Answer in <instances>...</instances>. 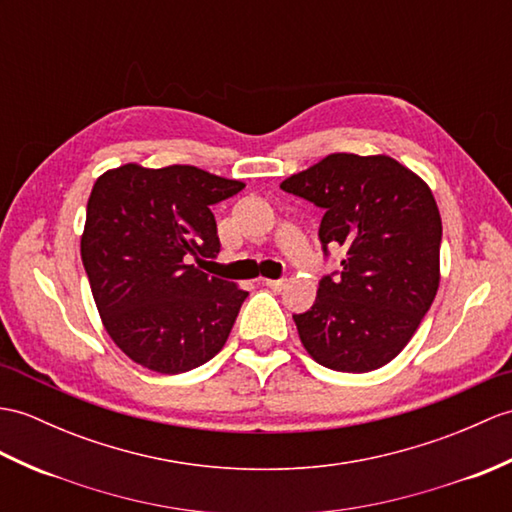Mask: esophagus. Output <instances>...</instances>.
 <instances>
[{
    "label": "esophagus",
    "mask_w": 512,
    "mask_h": 512,
    "mask_svg": "<svg viewBox=\"0 0 512 512\" xmlns=\"http://www.w3.org/2000/svg\"><path fill=\"white\" fill-rule=\"evenodd\" d=\"M264 283L268 285L270 290H275V292H281L285 285H288V279H264Z\"/></svg>",
    "instance_id": "34e87169"
}]
</instances>
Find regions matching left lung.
<instances>
[{
	"mask_svg": "<svg viewBox=\"0 0 512 512\" xmlns=\"http://www.w3.org/2000/svg\"><path fill=\"white\" fill-rule=\"evenodd\" d=\"M325 211L323 251L342 253L294 314L303 347L331 371L368 373L395 360L419 329L441 281V213L432 189L386 157L336 152L281 183Z\"/></svg>",
	"mask_w": 512,
	"mask_h": 512,
	"instance_id": "8db88e82",
	"label": "left lung"
}]
</instances>
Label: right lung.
I'll use <instances>...</instances> for the list:
<instances>
[{
    "instance_id": "right-lung-1",
    "label": "right lung",
    "mask_w": 512,
    "mask_h": 512,
    "mask_svg": "<svg viewBox=\"0 0 512 512\" xmlns=\"http://www.w3.org/2000/svg\"><path fill=\"white\" fill-rule=\"evenodd\" d=\"M242 189L194 165L126 163L95 181L80 255L102 325L133 362L178 375L224 347L248 292L196 264L220 251L211 205Z\"/></svg>"
}]
</instances>
